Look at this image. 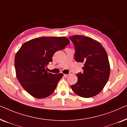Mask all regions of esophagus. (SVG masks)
<instances>
[{
  "label": "esophagus",
  "instance_id": "1",
  "mask_svg": "<svg viewBox=\"0 0 127 127\" xmlns=\"http://www.w3.org/2000/svg\"><path fill=\"white\" fill-rule=\"evenodd\" d=\"M64 77H67V76H68V74H64Z\"/></svg>",
  "mask_w": 127,
  "mask_h": 127
}]
</instances>
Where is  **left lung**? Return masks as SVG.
I'll use <instances>...</instances> for the list:
<instances>
[{
  "label": "left lung",
  "mask_w": 127,
  "mask_h": 127,
  "mask_svg": "<svg viewBox=\"0 0 127 127\" xmlns=\"http://www.w3.org/2000/svg\"><path fill=\"white\" fill-rule=\"evenodd\" d=\"M69 39L74 46V59L84 64L83 73L76 74L77 82L71 88L76 95L91 98L103 90L110 76V64L106 51L99 42L82 35Z\"/></svg>",
  "instance_id": "left-lung-1"
}]
</instances>
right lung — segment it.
Here are the masks:
<instances>
[{
    "instance_id": "add662e5",
    "label": "right lung",
    "mask_w": 127,
    "mask_h": 127,
    "mask_svg": "<svg viewBox=\"0 0 127 127\" xmlns=\"http://www.w3.org/2000/svg\"><path fill=\"white\" fill-rule=\"evenodd\" d=\"M70 43L66 37H41L24 43L15 57L17 79L25 91L36 98L51 95L64 74L46 70L56 51Z\"/></svg>"
}]
</instances>
